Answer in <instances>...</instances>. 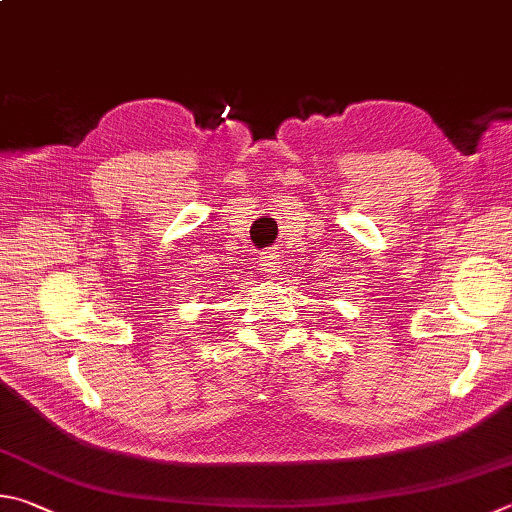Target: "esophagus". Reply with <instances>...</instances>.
Instances as JSON below:
<instances>
[{"instance_id": "esophagus-1", "label": "esophagus", "mask_w": 512, "mask_h": 512, "mask_svg": "<svg viewBox=\"0 0 512 512\" xmlns=\"http://www.w3.org/2000/svg\"><path fill=\"white\" fill-rule=\"evenodd\" d=\"M280 264V255H277L275 250H264V253H259V266H262L264 273H277Z\"/></svg>"}]
</instances>
